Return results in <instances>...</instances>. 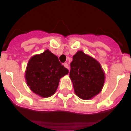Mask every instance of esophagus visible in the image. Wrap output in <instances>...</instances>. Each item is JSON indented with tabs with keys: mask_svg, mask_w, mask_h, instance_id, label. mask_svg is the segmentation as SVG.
Wrapping results in <instances>:
<instances>
[{
	"mask_svg": "<svg viewBox=\"0 0 131 131\" xmlns=\"http://www.w3.org/2000/svg\"><path fill=\"white\" fill-rule=\"evenodd\" d=\"M64 67L65 68H67L68 69H69V64H68L67 63H64Z\"/></svg>",
	"mask_w": 131,
	"mask_h": 131,
	"instance_id": "34e87169",
	"label": "esophagus"
}]
</instances>
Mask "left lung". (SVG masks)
<instances>
[{"mask_svg":"<svg viewBox=\"0 0 131 131\" xmlns=\"http://www.w3.org/2000/svg\"><path fill=\"white\" fill-rule=\"evenodd\" d=\"M69 77L76 95L84 100L91 99L101 91L105 73L97 60L78 51L73 56Z\"/></svg>","mask_w":131,"mask_h":131,"instance_id":"8db88e82","label":"left lung"}]
</instances>
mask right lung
<instances>
[{
  "instance_id": "1",
  "label": "right lung",
  "mask_w": 131,
  "mask_h": 131,
  "mask_svg": "<svg viewBox=\"0 0 131 131\" xmlns=\"http://www.w3.org/2000/svg\"><path fill=\"white\" fill-rule=\"evenodd\" d=\"M69 73V70L58 58L48 49L33 56L28 62L25 78L30 89L43 98L55 93L60 79Z\"/></svg>"
}]
</instances>
